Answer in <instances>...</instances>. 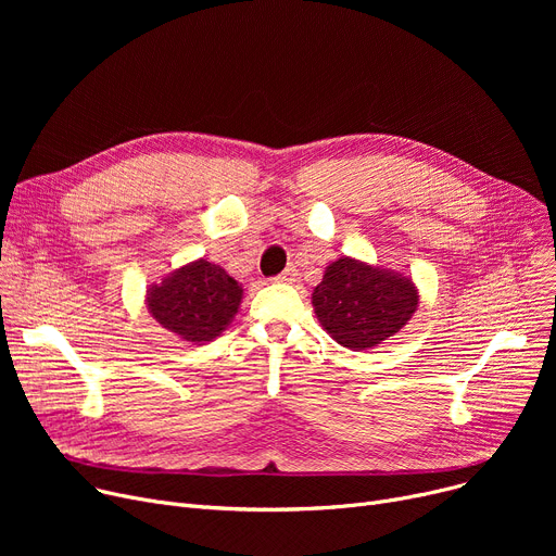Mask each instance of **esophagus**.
Wrapping results in <instances>:
<instances>
[{"mask_svg":"<svg viewBox=\"0 0 556 556\" xmlns=\"http://www.w3.org/2000/svg\"><path fill=\"white\" fill-rule=\"evenodd\" d=\"M298 279V270L290 266V268H286L279 277H277V281H281V283H293Z\"/></svg>","mask_w":556,"mask_h":556,"instance_id":"34e87169","label":"esophagus"}]
</instances>
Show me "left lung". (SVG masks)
Returning <instances> with one entry per match:
<instances>
[{
	"label": "left lung",
	"mask_w": 556,
	"mask_h": 556,
	"mask_svg": "<svg viewBox=\"0 0 556 556\" xmlns=\"http://www.w3.org/2000/svg\"><path fill=\"white\" fill-rule=\"evenodd\" d=\"M313 308L342 346L363 352L396 336L419 306V290L399 270L340 256L313 290Z\"/></svg>",
	"instance_id": "8db88e82"
}]
</instances>
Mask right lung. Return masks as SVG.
I'll return each instance as SVG.
<instances>
[{"label":"right lung","instance_id":"1","mask_svg":"<svg viewBox=\"0 0 556 556\" xmlns=\"http://www.w3.org/2000/svg\"><path fill=\"white\" fill-rule=\"evenodd\" d=\"M241 300L243 286L207 258L187 263L146 290L155 323L193 344L218 338L239 313Z\"/></svg>","mask_w":556,"mask_h":556}]
</instances>
